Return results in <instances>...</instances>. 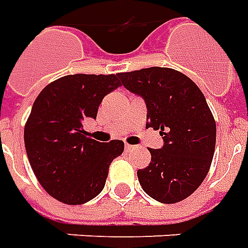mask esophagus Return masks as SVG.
Returning <instances> with one entry per match:
<instances>
[{
    "label": "esophagus",
    "instance_id": "1",
    "mask_svg": "<svg viewBox=\"0 0 248 248\" xmlns=\"http://www.w3.org/2000/svg\"><path fill=\"white\" fill-rule=\"evenodd\" d=\"M134 148H136V146L130 145V144H126V145H124V149H126V151H127V152H130V151H133V149H134Z\"/></svg>",
    "mask_w": 248,
    "mask_h": 248
}]
</instances>
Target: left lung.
Wrapping results in <instances>:
<instances>
[{"instance_id": "obj_1", "label": "left lung", "mask_w": 248, "mask_h": 248, "mask_svg": "<svg viewBox=\"0 0 248 248\" xmlns=\"http://www.w3.org/2000/svg\"><path fill=\"white\" fill-rule=\"evenodd\" d=\"M121 84L146 103V127L160 130L161 149L148 148L151 163L138 170L142 190L163 203L191 195L206 178L216 148V121L191 78L171 67L118 73Z\"/></svg>"}]
</instances>
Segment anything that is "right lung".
Instances as JSON below:
<instances>
[{"instance_id":"obj_1","label":"right lung","mask_w":248,"mask_h":248,"mask_svg":"<svg viewBox=\"0 0 248 248\" xmlns=\"http://www.w3.org/2000/svg\"><path fill=\"white\" fill-rule=\"evenodd\" d=\"M121 85L118 75L63 76L33 102L24 126L25 151L36 179L55 200L81 205L104 187L124 144L87 137L82 121L96 118L103 97Z\"/></svg>"}]
</instances>
